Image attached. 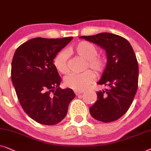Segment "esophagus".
Returning <instances> with one entry per match:
<instances>
[{"mask_svg": "<svg viewBox=\"0 0 151 151\" xmlns=\"http://www.w3.org/2000/svg\"><path fill=\"white\" fill-rule=\"evenodd\" d=\"M74 93H75V94L77 96H79V94L83 93V91H77V90H75V91H74Z\"/></svg>", "mask_w": 151, "mask_h": 151, "instance_id": "1", "label": "esophagus"}]
</instances>
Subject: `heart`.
<instances>
[{
  "instance_id": "b5f03b06",
  "label": "heart",
  "mask_w": 151,
  "mask_h": 151,
  "mask_svg": "<svg viewBox=\"0 0 151 151\" xmlns=\"http://www.w3.org/2000/svg\"><path fill=\"white\" fill-rule=\"evenodd\" d=\"M74 53L85 60L83 69L90 68L96 74L104 72L106 67V59L104 57L97 55L98 50L94 44L88 41H81L71 48ZM56 69L61 74L69 72L68 55L65 50H61L54 59ZM95 74L91 70H86L81 73H72L66 76L64 84L66 87L77 91L85 90L95 79Z\"/></svg>"
}]
</instances>
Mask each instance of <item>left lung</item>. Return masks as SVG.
I'll use <instances>...</instances> for the list:
<instances>
[{
	"instance_id": "8db88e82",
	"label": "left lung",
	"mask_w": 151,
	"mask_h": 151,
	"mask_svg": "<svg viewBox=\"0 0 151 151\" xmlns=\"http://www.w3.org/2000/svg\"><path fill=\"white\" fill-rule=\"evenodd\" d=\"M79 38L99 45L107 53V65L97 83L107 88L97 92L90 114L104 123L116 121L129 109L137 90L139 67L134 50L127 40L114 34L103 32Z\"/></svg>"
}]
</instances>
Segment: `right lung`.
<instances>
[{"label": "right lung", "instance_id": "obj_1", "mask_svg": "<svg viewBox=\"0 0 151 151\" xmlns=\"http://www.w3.org/2000/svg\"><path fill=\"white\" fill-rule=\"evenodd\" d=\"M73 37L35 38L17 48L12 62L11 77L18 99L29 117L43 125L62 121L75 94L59 87L61 78L53 63Z\"/></svg>", "mask_w": 151, "mask_h": 151}]
</instances>
